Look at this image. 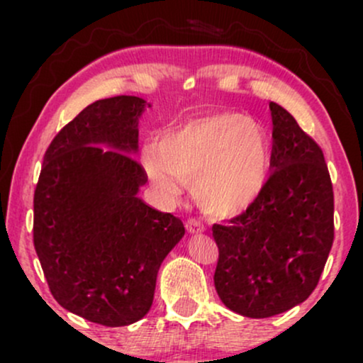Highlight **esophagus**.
<instances>
[{
	"label": "esophagus",
	"mask_w": 363,
	"mask_h": 363,
	"mask_svg": "<svg viewBox=\"0 0 363 363\" xmlns=\"http://www.w3.org/2000/svg\"><path fill=\"white\" fill-rule=\"evenodd\" d=\"M186 228H187V232H189V234H203V232L206 230L205 223L199 222V220H196V218L187 220Z\"/></svg>",
	"instance_id": "obj_1"
}]
</instances>
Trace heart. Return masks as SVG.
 <instances>
[{
	"mask_svg": "<svg viewBox=\"0 0 363 363\" xmlns=\"http://www.w3.org/2000/svg\"><path fill=\"white\" fill-rule=\"evenodd\" d=\"M143 164L153 184L167 193L194 179L199 206L225 218L251 206L264 189L272 150L256 121L223 111L169 129L158 148L145 150Z\"/></svg>",
	"mask_w": 363,
	"mask_h": 363,
	"instance_id": "heart-1",
	"label": "heart"
}]
</instances>
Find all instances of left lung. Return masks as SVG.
Listing matches in <instances>:
<instances>
[{"label":"left lung","instance_id":"obj_1","mask_svg":"<svg viewBox=\"0 0 363 363\" xmlns=\"http://www.w3.org/2000/svg\"><path fill=\"white\" fill-rule=\"evenodd\" d=\"M272 174L251 206L213 225L215 289L245 318L291 309L318 286L335 239V196L323 150L289 111L269 102Z\"/></svg>","mask_w":363,"mask_h":363}]
</instances>
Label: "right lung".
I'll list each match as a JSON object with an SVG mask.
<instances>
[{"instance_id": "1", "label": "right lung", "mask_w": 363, "mask_h": 363, "mask_svg": "<svg viewBox=\"0 0 363 363\" xmlns=\"http://www.w3.org/2000/svg\"><path fill=\"white\" fill-rule=\"evenodd\" d=\"M145 106L118 95L85 107L45 150L34 193V247L52 297L102 326L147 314L158 268L184 235L177 216L138 198L148 177L129 153Z\"/></svg>"}]
</instances>
